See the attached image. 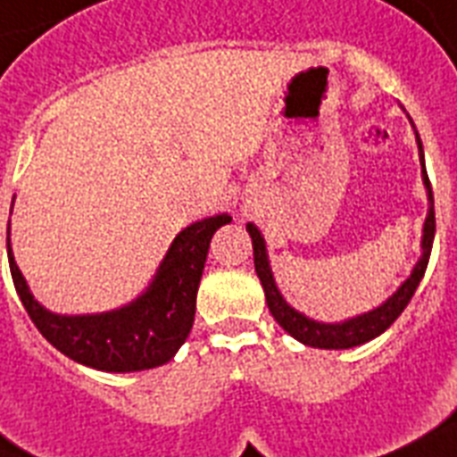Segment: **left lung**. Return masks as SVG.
<instances>
[{"label":"left lung","instance_id":"obj_1","mask_svg":"<svg viewBox=\"0 0 457 457\" xmlns=\"http://www.w3.org/2000/svg\"><path fill=\"white\" fill-rule=\"evenodd\" d=\"M411 120V119H409ZM413 126V120H411ZM416 130V126H413ZM416 142L418 152H420V168H423V184L428 188V217H425L423 224V240H420V259L416 262L411 275L406 278L402 285L397 287V292H392V296H387L380 305H376L373 311L361 312L355 318L343 320V322H318V320L308 318L303 312H299L296 308L285 301V296L280 294L278 285H275L273 270H270L269 262V250H266V240H263L262 231L256 228L254 224H247V233L252 237V250H254V270L262 280V287L266 292V303H269L270 315L275 318V322L280 324L282 329L287 331L289 337H294L296 341H301L303 345H311V348H322V350H345L355 348L361 343L371 341V338L380 337L383 331L390 327L395 320L402 315L406 305H409L411 296L416 294L418 285L423 280L425 269H428L429 252H432V243H435V198H432V187H429L428 170H425V154H423V142H420V135L416 130Z\"/></svg>","mask_w":457,"mask_h":457}]
</instances>
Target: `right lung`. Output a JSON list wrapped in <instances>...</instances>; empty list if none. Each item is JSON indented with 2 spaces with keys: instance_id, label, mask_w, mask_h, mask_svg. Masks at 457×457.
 Listing matches in <instances>:
<instances>
[{
  "instance_id": "add662e5",
  "label": "right lung",
  "mask_w": 457,
  "mask_h": 457,
  "mask_svg": "<svg viewBox=\"0 0 457 457\" xmlns=\"http://www.w3.org/2000/svg\"><path fill=\"white\" fill-rule=\"evenodd\" d=\"M228 221L231 217L221 212L194 221L177 233L149 287L137 299L114 311L88 315H60L46 311L32 296L28 280L13 259L9 221L6 250L11 278L34 327L62 355L97 371H145L172 360L187 341L194 327L195 294L205 269L210 240L214 231Z\"/></svg>"
}]
</instances>
